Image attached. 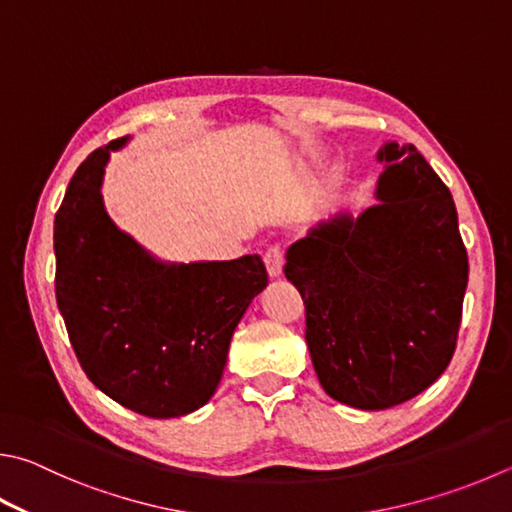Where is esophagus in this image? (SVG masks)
<instances>
[{
    "label": "esophagus",
    "mask_w": 512,
    "mask_h": 512,
    "mask_svg": "<svg viewBox=\"0 0 512 512\" xmlns=\"http://www.w3.org/2000/svg\"><path fill=\"white\" fill-rule=\"evenodd\" d=\"M264 262H266V271L271 277H280L282 268H284V250L280 246H271L264 253Z\"/></svg>",
    "instance_id": "esophagus-1"
}]
</instances>
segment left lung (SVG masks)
<instances>
[{
  "label": "left lung",
  "mask_w": 512,
  "mask_h": 512,
  "mask_svg": "<svg viewBox=\"0 0 512 512\" xmlns=\"http://www.w3.org/2000/svg\"><path fill=\"white\" fill-rule=\"evenodd\" d=\"M376 206L338 215L286 250L306 345L331 398L387 410L450 365L468 286L457 208L414 145L385 143Z\"/></svg>",
  "instance_id": "left-lung-1"
}]
</instances>
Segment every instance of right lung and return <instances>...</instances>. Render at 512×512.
Segmentation results:
<instances>
[{
  "mask_svg": "<svg viewBox=\"0 0 512 512\" xmlns=\"http://www.w3.org/2000/svg\"><path fill=\"white\" fill-rule=\"evenodd\" d=\"M125 143L91 152L55 212V300L100 392L143 416H185L215 394L232 333L268 275L259 255L165 264L118 230L100 185Z\"/></svg>",
  "mask_w": 512,
  "mask_h": 512,
  "instance_id": "1",
  "label": "right lung"
}]
</instances>
